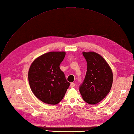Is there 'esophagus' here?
<instances>
[{
  "instance_id": "1",
  "label": "esophagus",
  "mask_w": 134,
  "mask_h": 134,
  "mask_svg": "<svg viewBox=\"0 0 134 134\" xmlns=\"http://www.w3.org/2000/svg\"><path fill=\"white\" fill-rule=\"evenodd\" d=\"M70 87L71 88L74 87H75V84L73 83H71L70 84Z\"/></svg>"
}]
</instances>
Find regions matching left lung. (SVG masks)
Listing matches in <instances>:
<instances>
[{
  "label": "left lung",
  "instance_id": "left-lung-1",
  "mask_svg": "<svg viewBox=\"0 0 134 134\" xmlns=\"http://www.w3.org/2000/svg\"><path fill=\"white\" fill-rule=\"evenodd\" d=\"M83 55L87 63V70L79 91L87 103L94 104L100 102L110 91L112 72L106 60L99 54L83 52Z\"/></svg>",
  "mask_w": 134,
  "mask_h": 134
}]
</instances>
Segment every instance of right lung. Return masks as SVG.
Segmentation results:
<instances>
[{"label":"right lung","mask_w":134,"mask_h":134,"mask_svg":"<svg viewBox=\"0 0 134 134\" xmlns=\"http://www.w3.org/2000/svg\"><path fill=\"white\" fill-rule=\"evenodd\" d=\"M65 56V52H47L36 59L30 68L28 81L31 90L44 103L58 104L70 86L60 68Z\"/></svg>","instance_id":"obj_1"}]
</instances>
